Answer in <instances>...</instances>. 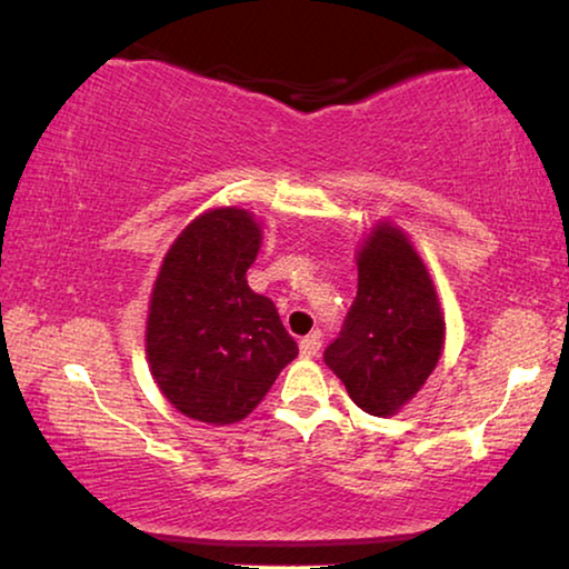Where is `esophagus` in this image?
<instances>
[{"mask_svg": "<svg viewBox=\"0 0 569 569\" xmlns=\"http://www.w3.org/2000/svg\"><path fill=\"white\" fill-rule=\"evenodd\" d=\"M318 352H321V333L313 331L300 341V355L302 357H316Z\"/></svg>", "mask_w": 569, "mask_h": 569, "instance_id": "34e87169", "label": "esophagus"}]
</instances>
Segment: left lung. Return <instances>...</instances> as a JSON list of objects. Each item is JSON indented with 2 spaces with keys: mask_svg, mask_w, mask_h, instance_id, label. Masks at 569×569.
Instances as JSON below:
<instances>
[{
  "mask_svg": "<svg viewBox=\"0 0 569 569\" xmlns=\"http://www.w3.org/2000/svg\"><path fill=\"white\" fill-rule=\"evenodd\" d=\"M446 321L422 259L393 224L380 222L357 256V298L323 360L349 399L391 417L425 386L442 355Z\"/></svg>",
  "mask_w": 569,
  "mask_h": 569,
  "instance_id": "left-lung-1",
  "label": "left lung"
}]
</instances>
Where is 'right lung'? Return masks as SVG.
<instances>
[{
  "label": "right lung",
  "mask_w": 569,
  "mask_h": 569,
  "mask_svg": "<svg viewBox=\"0 0 569 569\" xmlns=\"http://www.w3.org/2000/svg\"><path fill=\"white\" fill-rule=\"evenodd\" d=\"M261 228L238 207L197 217L162 259L147 316V362L181 415L232 425L298 357L274 302L248 287Z\"/></svg>",
  "instance_id": "add662e5"
}]
</instances>
